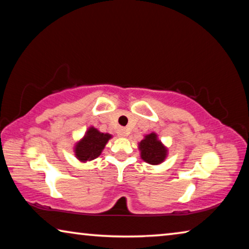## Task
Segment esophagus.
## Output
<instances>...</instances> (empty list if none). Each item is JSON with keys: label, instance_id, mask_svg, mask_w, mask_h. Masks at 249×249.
I'll return each mask as SVG.
<instances>
[{"label": "esophagus", "instance_id": "esophagus-1", "mask_svg": "<svg viewBox=\"0 0 249 249\" xmlns=\"http://www.w3.org/2000/svg\"><path fill=\"white\" fill-rule=\"evenodd\" d=\"M117 135H119L120 137H125L126 135H127V130H126V128L124 127H120L117 129Z\"/></svg>", "mask_w": 249, "mask_h": 249}]
</instances>
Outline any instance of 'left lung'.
<instances>
[{
    "label": "left lung",
    "mask_w": 249,
    "mask_h": 249,
    "mask_svg": "<svg viewBox=\"0 0 249 249\" xmlns=\"http://www.w3.org/2000/svg\"><path fill=\"white\" fill-rule=\"evenodd\" d=\"M141 150V157L149 165H159L167 157L168 150L166 146L158 140L156 133L146 135L144 140L138 144Z\"/></svg>",
    "instance_id": "left-lung-1"
}]
</instances>
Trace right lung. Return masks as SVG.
Listing matches in <instances>:
<instances>
[{"label": "right lung", "mask_w": 249, "mask_h": 249, "mask_svg": "<svg viewBox=\"0 0 249 249\" xmlns=\"http://www.w3.org/2000/svg\"><path fill=\"white\" fill-rule=\"evenodd\" d=\"M112 135L101 133L94 127H90L86 135L74 146V155L81 162L91 161L98 158Z\"/></svg>", "instance_id": "right-lung-1"}]
</instances>
